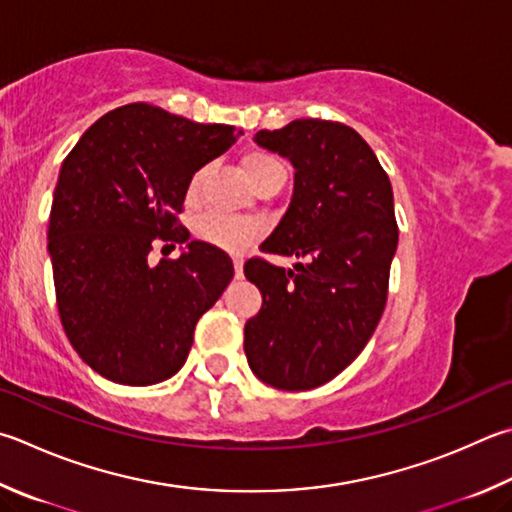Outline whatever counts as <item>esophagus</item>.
I'll list each match as a JSON object with an SVG mask.
<instances>
[{"label": "esophagus", "mask_w": 512, "mask_h": 512, "mask_svg": "<svg viewBox=\"0 0 512 512\" xmlns=\"http://www.w3.org/2000/svg\"><path fill=\"white\" fill-rule=\"evenodd\" d=\"M244 275V262H241V257H235V277Z\"/></svg>", "instance_id": "obj_1"}]
</instances>
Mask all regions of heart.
Wrapping results in <instances>:
<instances>
[{
    "label": "heart",
    "mask_w": 512,
    "mask_h": 512,
    "mask_svg": "<svg viewBox=\"0 0 512 512\" xmlns=\"http://www.w3.org/2000/svg\"><path fill=\"white\" fill-rule=\"evenodd\" d=\"M241 170L248 176V181L259 188L273 179H284V165L280 159H275L271 152L264 150H250L241 156ZM203 183H206V170H197L188 181V199L197 201L203 192ZM194 235H197L203 244H210L221 250H230V253H241L246 250L253 239L257 237V228L246 221L230 219L226 215H203L194 224Z\"/></svg>",
    "instance_id": "obj_1"
}]
</instances>
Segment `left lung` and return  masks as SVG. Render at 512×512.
I'll return each mask as SVG.
<instances>
[{"mask_svg":"<svg viewBox=\"0 0 512 512\" xmlns=\"http://www.w3.org/2000/svg\"><path fill=\"white\" fill-rule=\"evenodd\" d=\"M255 141L295 167L293 199L259 250L306 262L244 264L264 297L244 351L266 385L304 392L351 365L378 327L398 244L394 192L365 138L342 123L293 120Z\"/></svg>","mask_w":512,"mask_h":512,"instance_id":"left-lung-1","label":"left lung"}]
</instances>
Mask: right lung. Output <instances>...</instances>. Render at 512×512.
I'll use <instances>...</instances> for the list:
<instances>
[{
  "label": "right lung",
  "mask_w": 512,
  "mask_h": 512,
  "mask_svg": "<svg viewBox=\"0 0 512 512\" xmlns=\"http://www.w3.org/2000/svg\"><path fill=\"white\" fill-rule=\"evenodd\" d=\"M237 134L132 102L64 159L49 217L55 302L71 347L107 380L141 387L174 376L235 275L224 250L188 241L179 215L190 176ZM156 243L186 250L152 265Z\"/></svg>",
  "instance_id": "1"
}]
</instances>
